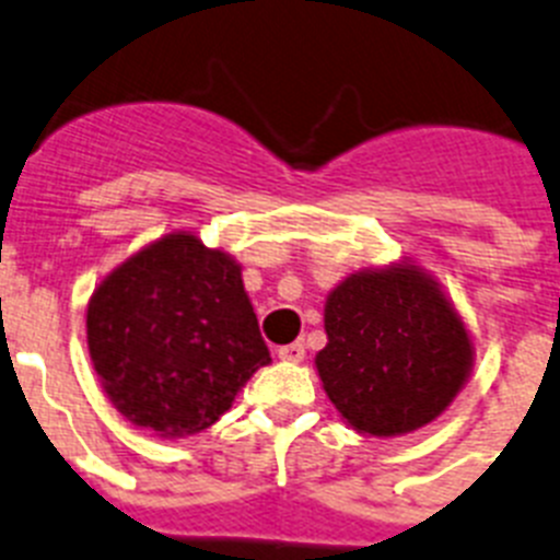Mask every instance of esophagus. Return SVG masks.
I'll list each match as a JSON object with an SVG mask.
<instances>
[{"label": "esophagus", "mask_w": 560, "mask_h": 560, "mask_svg": "<svg viewBox=\"0 0 560 560\" xmlns=\"http://www.w3.org/2000/svg\"><path fill=\"white\" fill-rule=\"evenodd\" d=\"M277 355L283 361H303L305 359V345L303 341H291V345H283L277 350Z\"/></svg>", "instance_id": "34e87169"}]
</instances>
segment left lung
<instances>
[{"label": "left lung", "instance_id": "1", "mask_svg": "<svg viewBox=\"0 0 560 560\" xmlns=\"http://www.w3.org/2000/svg\"><path fill=\"white\" fill-rule=\"evenodd\" d=\"M316 373L359 434L395 438L452 407L471 375L474 341L432 275L393 264L345 277L325 303Z\"/></svg>", "mask_w": 560, "mask_h": 560}]
</instances>
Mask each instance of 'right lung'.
I'll return each mask as SVG.
<instances>
[{"instance_id":"add662e5","label":"right lung","mask_w":560,"mask_h":560,"mask_svg":"<svg viewBox=\"0 0 560 560\" xmlns=\"http://www.w3.org/2000/svg\"><path fill=\"white\" fill-rule=\"evenodd\" d=\"M86 341L117 412L160 438L210 429L271 361L237 260L192 232H171L103 277Z\"/></svg>"}]
</instances>
